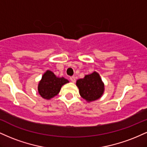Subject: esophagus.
<instances>
[{"label":"esophagus","instance_id":"34e87169","mask_svg":"<svg viewBox=\"0 0 147 147\" xmlns=\"http://www.w3.org/2000/svg\"><path fill=\"white\" fill-rule=\"evenodd\" d=\"M70 81H71L72 82H73V83H75L76 81V78L75 77H74V76H72V77H70Z\"/></svg>","mask_w":147,"mask_h":147}]
</instances>
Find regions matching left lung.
<instances>
[{"label":"left lung","mask_w":147,"mask_h":147,"mask_svg":"<svg viewBox=\"0 0 147 147\" xmlns=\"http://www.w3.org/2000/svg\"><path fill=\"white\" fill-rule=\"evenodd\" d=\"M77 86L81 96L88 102L99 98L104 91V85L99 75L96 72L77 80Z\"/></svg>","instance_id":"8db88e82"}]
</instances>
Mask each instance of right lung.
<instances>
[{
  "mask_svg": "<svg viewBox=\"0 0 147 147\" xmlns=\"http://www.w3.org/2000/svg\"><path fill=\"white\" fill-rule=\"evenodd\" d=\"M68 83L63 77H57L53 72L47 70L38 85V92L42 98L50 99L59 92L61 86Z\"/></svg>",
  "mask_w": 147,
  "mask_h": 147,
  "instance_id": "1",
  "label": "right lung"
}]
</instances>
